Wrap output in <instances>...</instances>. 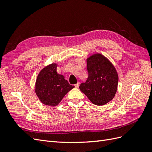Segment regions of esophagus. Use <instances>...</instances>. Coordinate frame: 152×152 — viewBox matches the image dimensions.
<instances>
[{
	"label": "esophagus",
	"mask_w": 152,
	"mask_h": 152,
	"mask_svg": "<svg viewBox=\"0 0 152 152\" xmlns=\"http://www.w3.org/2000/svg\"><path fill=\"white\" fill-rule=\"evenodd\" d=\"M79 86H80V83H79V82H78V83H77V84H75V87H77V88H79Z\"/></svg>",
	"instance_id": "1"
}]
</instances>
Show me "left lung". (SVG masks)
<instances>
[{"mask_svg": "<svg viewBox=\"0 0 152 152\" xmlns=\"http://www.w3.org/2000/svg\"><path fill=\"white\" fill-rule=\"evenodd\" d=\"M88 78L80 85V90L91 102L102 106L112 100L117 91L118 75L115 67L100 53H94L86 59Z\"/></svg>", "mask_w": 152, "mask_h": 152, "instance_id": "left-lung-1", "label": "left lung"}]
</instances>
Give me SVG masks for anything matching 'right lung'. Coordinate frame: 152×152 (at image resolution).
Here are the masks:
<instances>
[{"instance_id":"1","label":"right lung","mask_w":152,"mask_h":152,"mask_svg":"<svg viewBox=\"0 0 152 152\" xmlns=\"http://www.w3.org/2000/svg\"><path fill=\"white\" fill-rule=\"evenodd\" d=\"M57 64L53 63L44 67L36 79L35 92L45 105L57 106L69 91L74 88L56 72Z\"/></svg>"}]
</instances>
